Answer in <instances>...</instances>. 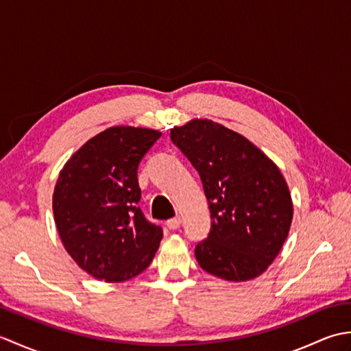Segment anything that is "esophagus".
Segmentation results:
<instances>
[{
  "mask_svg": "<svg viewBox=\"0 0 351 351\" xmlns=\"http://www.w3.org/2000/svg\"><path fill=\"white\" fill-rule=\"evenodd\" d=\"M166 225L169 229H178L181 226V217H173L166 221Z\"/></svg>",
  "mask_w": 351,
  "mask_h": 351,
  "instance_id": "34e87169",
  "label": "esophagus"
}]
</instances>
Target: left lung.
Wrapping results in <instances>:
<instances>
[{
	"mask_svg": "<svg viewBox=\"0 0 351 351\" xmlns=\"http://www.w3.org/2000/svg\"><path fill=\"white\" fill-rule=\"evenodd\" d=\"M170 138L199 171L211 230L196 245L202 270L228 282L263 274L289 234L293 199L279 167L241 134L210 119H191Z\"/></svg>",
	"mask_w": 351,
	"mask_h": 351,
	"instance_id": "left-lung-1",
	"label": "left lung"
}]
</instances>
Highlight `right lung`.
Here are the masks:
<instances>
[{
  "label": "right lung",
  "instance_id": "obj_1",
  "mask_svg": "<svg viewBox=\"0 0 351 351\" xmlns=\"http://www.w3.org/2000/svg\"><path fill=\"white\" fill-rule=\"evenodd\" d=\"M160 136L151 128L111 126L87 140L60 170L52 195L58 235L95 279L136 278L160 247L162 229L137 206L138 162Z\"/></svg>",
  "mask_w": 351,
  "mask_h": 351
}]
</instances>
